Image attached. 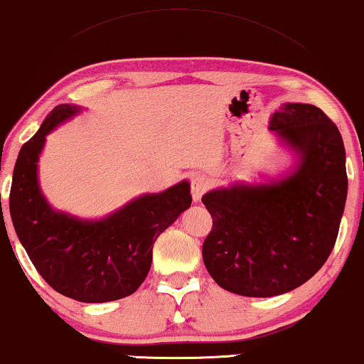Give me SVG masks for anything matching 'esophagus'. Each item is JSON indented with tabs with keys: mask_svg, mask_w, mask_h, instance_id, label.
<instances>
[{
	"mask_svg": "<svg viewBox=\"0 0 364 364\" xmlns=\"http://www.w3.org/2000/svg\"><path fill=\"white\" fill-rule=\"evenodd\" d=\"M190 186H191L193 200L200 201L201 196H203L205 193L208 191L210 179H208V176H205V174H195V176H191Z\"/></svg>",
	"mask_w": 364,
	"mask_h": 364,
	"instance_id": "obj_1",
	"label": "esophagus"
}]
</instances>
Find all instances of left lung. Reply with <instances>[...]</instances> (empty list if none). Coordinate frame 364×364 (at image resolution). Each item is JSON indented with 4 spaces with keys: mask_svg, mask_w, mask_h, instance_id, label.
Wrapping results in <instances>:
<instances>
[{
    "mask_svg": "<svg viewBox=\"0 0 364 364\" xmlns=\"http://www.w3.org/2000/svg\"><path fill=\"white\" fill-rule=\"evenodd\" d=\"M270 129L301 153L297 171L201 198L213 218L203 242L206 270L220 287L247 297L292 291L326 264L348 195L343 137L323 110L287 102Z\"/></svg>",
    "mask_w": 364,
    "mask_h": 364,
    "instance_id": "1",
    "label": "left lung"
}]
</instances>
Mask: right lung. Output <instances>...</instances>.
<instances>
[{"label": "right lung", "instance_id": "add662e5", "mask_svg": "<svg viewBox=\"0 0 364 364\" xmlns=\"http://www.w3.org/2000/svg\"><path fill=\"white\" fill-rule=\"evenodd\" d=\"M79 110L70 104L55 107L21 146L13 171L10 215L31 264L50 287L80 302L117 301L144 282L156 238L190 208V185L183 181L161 195L142 196L102 222L55 213L36 183V161L45 136Z\"/></svg>", "mask_w": 364, "mask_h": 364}]
</instances>
